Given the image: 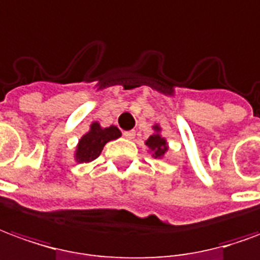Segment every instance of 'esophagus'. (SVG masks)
<instances>
[{"label": "esophagus", "instance_id": "1", "mask_svg": "<svg viewBox=\"0 0 260 260\" xmlns=\"http://www.w3.org/2000/svg\"><path fill=\"white\" fill-rule=\"evenodd\" d=\"M123 136H124L126 139L133 140L134 137H136V132H134V130H128V132H124V133H123Z\"/></svg>", "mask_w": 260, "mask_h": 260}]
</instances>
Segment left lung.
Returning a JSON list of instances; mask_svg holds the SVG:
<instances>
[{"instance_id":"1","label":"left lung","mask_w":260,"mask_h":260,"mask_svg":"<svg viewBox=\"0 0 260 260\" xmlns=\"http://www.w3.org/2000/svg\"><path fill=\"white\" fill-rule=\"evenodd\" d=\"M152 128L155 130V133L148 137V140L145 141V145L150 148L154 158H162V156L167 154V151H168L167 140L164 139V137H161V134H159L161 127L158 126V124H155Z\"/></svg>"}]
</instances>
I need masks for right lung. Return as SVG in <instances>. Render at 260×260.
<instances>
[{
	"mask_svg": "<svg viewBox=\"0 0 260 260\" xmlns=\"http://www.w3.org/2000/svg\"><path fill=\"white\" fill-rule=\"evenodd\" d=\"M120 136V130L116 126L104 128L98 121H93L89 132L84 134L78 141L77 151H75V161L80 164H88L96 159L104 150L105 144L112 140L119 139Z\"/></svg>",
	"mask_w": 260,
	"mask_h": 260,
	"instance_id": "1",
	"label": "right lung"
}]
</instances>
